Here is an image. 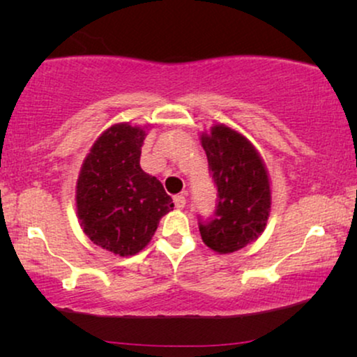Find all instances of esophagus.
<instances>
[{
    "mask_svg": "<svg viewBox=\"0 0 357 357\" xmlns=\"http://www.w3.org/2000/svg\"><path fill=\"white\" fill-rule=\"evenodd\" d=\"M174 203L177 209H183L187 204V198H185V195H177V197H174Z\"/></svg>",
    "mask_w": 357,
    "mask_h": 357,
    "instance_id": "esophagus-1",
    "label": "esophagus"
}]
</instances>
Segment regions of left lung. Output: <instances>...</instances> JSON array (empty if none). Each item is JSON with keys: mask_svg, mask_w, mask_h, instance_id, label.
Wrapping results in <instances>:
<instances>
[{"mask_svg": "<svg viewBox=\"0 0 357 357\" xmlns=\"http://www.w3.org/2000/svg\"><path fill=\"white\" fill-rule=\"evenodd\" d=\"M218 204L208 221L199 219L203 242L218 253L241 250L265 231L271 190L265 164L245 136L226 125L202 135Z\"/></svg>", "mask_w": 357, "mask_h": 357, "instance_id": "1", "label": "left lung"}]
</instances>
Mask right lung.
I'll return each mask as SVG.
<instances>
[{"label":"right lung","instance_id":"1","mask_svg":"<svg viewBox=\"0 0 357 357\" xmlns=\"http://www.w3.org/2000/svg\"><path fill=\"white\" fill-rule=\"evenodd\" d=\"M146 131L119 123L102 133L86 155L76 183L82 231L115 255H135L174 208L162 183L139 165Z\"/></svg>","mask_w":357,"mask_h":357}]
</instances>
